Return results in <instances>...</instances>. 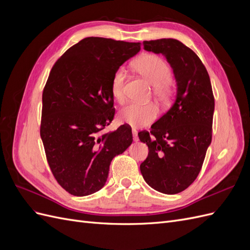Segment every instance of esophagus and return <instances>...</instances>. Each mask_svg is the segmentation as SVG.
Here are the masks:
<instances>
[{"label":"esophagus","instance_id":"obj_1","mask_svg":"<svg viewBox=\"0 0 250 250\" xmlns=\"http://www.w3.org/2000/svg\"><path fill=\"white\" fill-rule=\"evenodd\" d=\"M132 137H133V141L134 142H138L139 138H138V131L135 129H132Z\"/></svg>","mask_w":250,"mask_h":250}]
</instances>
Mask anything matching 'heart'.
I'll list each match as a JSON object with an SVG mask.
<instances>
[{
	"label": "heart",
	"mask_w": 250,
	"mask_h": 250,
	"mask_svg": "<svg viewBox=\"0 0 250 250\" xmlns=\"http://www.w3.org/2000/svg\"><path fill=\"white\" fill-rule=\"evenodd\" d=\"M133 67L153 85V96L161 103H168L175 95V84L171 76V67L165 60L153 54L139 57L133 62ZM126 70L119 67L113 73L110 82V92L118 102L125 99L124 84ZM157 107L154 104L130 103L120 111V121L132 127H142L152 123L157 117Z\"/></svg>",
	"instance_id": "heart-1"
}]
</instances>
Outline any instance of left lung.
Segmentation results:
<instances>
[{
    "instance_id": "left-lung-1",
    "label": "left lung",
    "mask_w": 250,
    "mask_h": 250,
    "mask_svg": "<svg viewBox=\"0 0 250 250\" xmlns=\"http://www.w3.org/2000/svg\"><path fill=\"white\" fill-rule=\"evenodd\" d=\"M144 49L167 58L177 92L171 108L139 132L148 146L141 166L146 183L164 194H177L197 178L211 142L215 99L206 66L196 53L173 39L145 41Z\"/></svg>"
}]
</instances>
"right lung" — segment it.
I'll list each match as a JSON object with an SVG mask.
<instances>
[{"label":"right lung","instance_id":"obj_1","mask_svg":"<svg viewBox=\"0 0 250 250\" xmlns=\"http://www.w3.org/2000/svg\"><path fill=\"white\" fill-rule=\"evenodd\" d=\"M141 42L86 37L57 59L42 92L41 138L57 183L87 196L106 183L112 158L131 145L129 125L103 132L115 116L113 73Z\"/></svg>","mask_w":250,"mask_h":250}]
</instances>
